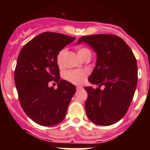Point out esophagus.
I'll use <instances>...</instances> for the list:
<instances>
[{"label": "esophagus", "mask_w": 150, "mask_h": 150, "mask_svg": "<svg viewBox=\"0 0 150 150\" xmlns=\"http://www.w3.org/2000/svg\"><path fill=\"white\" fill-rule=\"evenodd\" d=\"M82 88H83L82 86H78V87L76 88L77 91H80V90H81V89H82Z\"/></svg>", "instance_id": "esophagus-1"}]
</instances>
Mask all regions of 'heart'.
Listing matches in <instances>:
<instances>
[{
	"label": "heart",
	"mask_w": 150,
	"mask_h": 150,
	"mask_svg": "<svg viewBox=\"0 0 150 150\" xmlns=\"http://www.w3.org/2000/svg\"><path fill=\"white\" fill-rule=\"evenodd\" d=\"M66 54V49H62L59 52L57 57V62L59 66H62L64 64V57ZM78 54L82 59L86 56H91V51L86 47H80L78 48ZM88 75V71L86 69H75L69 70L64 74V78L67 81L75 85H81L84 82Z\"/></svg>",
	"instance_id": "1"
}]
</instances>
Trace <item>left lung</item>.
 <instances>
[{
    "mask_svg": "<svg viewBox=\"0 0 150 150\" xmlns=\"http://www.w3.org/2000/svg\"><path fill=\"white\" fill-rule=\"evenodd\" d=\"M81 42L96 54V67L88 81L104 86L103 90L85 87L86 115L95 124L112 125L125 115L132 102L138 80L137 59L126 43L114 35L83 36L77 45Z\"/></svg>",
    "mask_w": 150,
    "mask_h": 150,
    "instance_id": "obj_1",
    "label": "left lung"
}]
</instances>
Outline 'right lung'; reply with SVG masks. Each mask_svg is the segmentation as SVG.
<instances>
[{
	"instance_id": "add662e5",
	"label": "right lung",
	"mask_w": 150,
	"mask_h": 150,
	"mask_svg": "<svg viewBox=\"0 0 150 150\" xmlns=\"http://www.w3.org/2000/svg\"><path fill=\"white\" fill-rule=\"evenodd\" d=\"M75 38L46 32L29 41L19 52L14 71L19 100L30 119L43 126L57 125L64 120L76 88L60 80L57 62L59 52ZM51 81L57 88L49 87Z\"/></svg>"
}]
</instances>
